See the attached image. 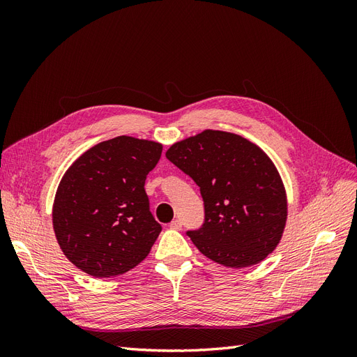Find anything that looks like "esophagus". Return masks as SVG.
<instances>
[{"label":"esophagus","mask_w":357,"mask_h":357,"mask_svg":"<svg viewBox=\"0 0 357 357\" xmlns=\"http://www.w3.org/2000/svg\"><path fill=\"white\" fill-rule=\"evenodd\" d=\"M169 228L174 229V231H180V229H181V220H180V219L172 220V222L169 223Z\"/></svg>","instance_id":"34e87169"}]
</instances>
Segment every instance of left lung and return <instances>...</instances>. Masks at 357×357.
Masks as SVG:
<instances>
[{"label":"left lung","instance_id":"8db88e82","mask_svg":"<svg viewBox=\"0 0 357 357\" xmlns=\"http://www.w3.org/2000/svg\"><path fill=\"white\" fill-rule=\"evenodd\" d=\"M165 156L199 186L204 223L186 234L204 256L245 268L274 252L287 199L275 165L261 149L236 134L207 129L172 144Z\"/></svg>","mask_w":357,"mask_h":357}]
</instances>
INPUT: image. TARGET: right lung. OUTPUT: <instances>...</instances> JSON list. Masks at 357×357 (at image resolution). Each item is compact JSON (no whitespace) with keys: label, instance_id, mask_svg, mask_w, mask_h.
Here are the masks:
<instances>
[{"label":"right lung","instance_id":"right-lung-1","mask_svg":"<svg viewBox=\"0 0 357 357\" xmlns=\"http://www.w3.org/2000/svg\"><path fill=\"white\" fill-rule=\"evenodd\" d=\"M160 153L159 143L121 135L89 149L63 174L53 229L83 273L121 275L149 255L162 226L150 213L144 183Z\"/></svg>","mask_w":357,"mask_h":357}]
</instances>
